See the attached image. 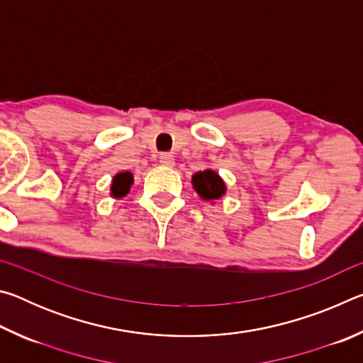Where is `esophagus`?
<instances>
[{"label": "esophagus", "mask_w": 363, "mask_h": 363, "mask_svg": "<svg viewBox=\"0 0 363 363\" xmlns=\"http://www.w3.org/2000/svg\"><path fill=\"white\" fill-rule=\"evenodd\" d=\"M160 163H162L163 167H173L174 157L171 155V153H162V155H160Z\"/></svg>", "instance_id": "34e87169"}]
</instances>
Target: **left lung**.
<instances>
[{"mask_svg": "<svg viewBox=\"0 0 363 363\" xmlns=\"http://www.w3.org/2000/svg\"><path fill=\"white\" fill-rule=\"evenodd\" d=\"M194 189L203 200H218L225 194V184L213 169H205L194 174Z\"/></svg>", "mask_w": 363, "mask_h": 363, "instance_id": "obj_1", "label": "left lung"}]
</instances>
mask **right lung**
<instances>
[{"label": "right lung", "mask_w": 363, "mask_h": 363, "mask_svg": "<svg viewBox=\"0 0 363 363\" xmlns=\"http://www.w3.org/2000/svg\"><path fill=\"white\" fill-rule=\"evenodd\" d=\"M133 184V174L131 173H118L113 177L112 182V195L113 196H125L128 192H130V187Z\"/></svg>", "instance_id": "right-lung-1"}]
</instances>
